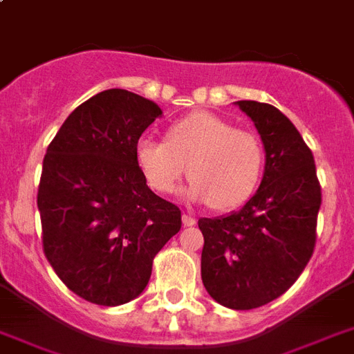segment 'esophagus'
Returning <instances> with one entry per match:
<instances>
[{"mask_svg": "<svg viewBox=\"0 0 354 354\" xmlns=\"http://www.w3.org/2000/svg\"><path fill=\"white\" fill-rule=\"evenodd\" d=\"M182 221H183V226H194V224H196V218L191 215H185V213H183Z\"/></svg>", "mask_w": 354, "mask_h": 354, "instance_id": "34e87169", "label": "esophagus"}]
</instances>
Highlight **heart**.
Returning <instances> with one entry per match:
<instances>
[{
  "instance_id": "heart-1",
  "label": "heart",
  "mask_w": 354,
  "mask_h": 354,
  "mask_svg": "<svg viewBox=\"0 0 354 354\" xmlns=\"http://www.w3.org/2000/svg\"><path fill=\"white\" fill-rule=\"evenodd\" d=\"M136 163L150 187L163 194L172 193L187 171L185 196L227 211L252 198L264 156L257 136L215 113L196 112L172 122L165 141L139 139Z\"/></svg>"
}]
</instances>
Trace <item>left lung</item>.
I'll use <instances>...</instances> for the list:
<instances>
[{"label": "left lung", "instance_id": "8db88e82", "mask_svg": "<svg viewBox=\"0 0 354 354\" xmlns=\"http://www.w3.org/2000/svg\"><path fill=\"white\" fill-rule=\"evenodd\" d=\"M235 104L263 141V180L239 211L198 221L202 281L216 303L250 310L285 294L313 257L322 189L313 152L285 113L266 102Z\"/></svg>", "mask_w": 354, "mask_h": 354}]
</instances>
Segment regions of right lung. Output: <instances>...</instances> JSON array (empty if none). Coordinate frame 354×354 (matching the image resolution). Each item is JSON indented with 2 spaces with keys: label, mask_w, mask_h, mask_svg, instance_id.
<instances>
[{
  "label": "right lung",
  "mask_w": 354,
  "mask_h": 354,
  "mask_svg": "<svg viewBox=\"0 0 354 354\" xmlns=\"http://www.w3.org/2000/svg\"><path fill=\"white\" fill-rule=\"evenodd\" d=\"M163 112L104 90L69 113L47 147L38 187L47 261L77 296L118 307L145 290L156 253L182 227L176 205L147 185L136 143Z\"/></svg>",
  "instance_id": "obj_1"
}]
</instances>
